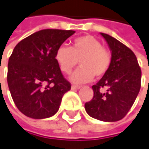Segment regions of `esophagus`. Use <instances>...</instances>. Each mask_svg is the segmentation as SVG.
<instances>
[{
	"instance_id": "obj_1",
	"label": "esophagus",
	"mask_w": 149,
	"mask_h": 149,
	"mask_svg": "<svg viewBox=\"0 0 149 149\" xmlns=\"http://www.w3.org/2000/svg\"><path fill=\"white\" fill-rule=\"evenodd\" d=\"M81 86H75V85H72L71 86V89L72 90H77V89H80Z\"/></svg>"
}]
</instances>
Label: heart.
Returning <instances> with one entry per match:
<instances>
[{"instance_id":"obj_1","label":"heart","mask_w":149,"mask_h":149,"mask_svg":"<svg viewBox=\"0 0 149 149\" xmlns=\"http://www.w3.org/2000/svg\"><path fill=\"white\" fill-rule=\"evenodd\" d=\"M55 58L64 73H70L79 61L81 67L69 77L71 82L76 84L89 82L94 76L96 78L104 76L111 64L110 53L102 47L97 39L90 35L75 39L70 47H59Z\"/></svg>"}]
</instances>
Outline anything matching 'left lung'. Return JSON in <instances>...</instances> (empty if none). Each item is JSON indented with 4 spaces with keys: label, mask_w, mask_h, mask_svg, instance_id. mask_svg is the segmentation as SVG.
Returning a JSON list of instances; mask_svg holds the SVG:
<instances>
[{
    "label": "left lung",
    "mask_w": 149,
    "mask_h": 149,
    "mask_svg": "<svg viewBox=\"0 0 149 149\" xmlns=\"http://www.w3.org/2000/svg\"><path fill=\"white\" fill-rule=\"evenodd\" d=\"M111 52V64L92 86L93 99L85 104L86 113L103 122L121 120L132 108L141 89V70L134 53L112 36L101 33ZM106 91L102 92L101 89Z\"/></svg>",
    "instance_id": "left-lung-1"
}]
</instances>
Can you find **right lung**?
Listing matches in <instances>:
<instances>
[{
  "mask_svg": "<svg viewBox=\"0 0 149 149\" xmlns=\"http://www.w3.org/2000/svg\"><path fill=\"white\" fill-rule=\"evenodd\" d=\"M75 31L45 29L21 40L8 59V86L17 109L28 118L43 119L59 109L70 84L56 61V52Z\"/></svg>",
  "mask_w": 149,
  "mask_h": 149,
  "instance_id": "add662e5",
  "label": "right lung"
}]
</instances>
